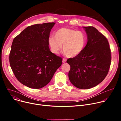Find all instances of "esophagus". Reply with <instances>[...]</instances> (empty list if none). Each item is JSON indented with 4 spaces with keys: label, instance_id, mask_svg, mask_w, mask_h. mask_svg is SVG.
Here are the masks:
<instances>
[{
    "label": "esophagus",
    "instance_id": "esophagus-1",
    "mask_svg": "<svg viewBox=\"0 0 121 121\" xmlns=\"http://www.w3.org/2000/svg\"><path fill=\"white\" fill-rule=\"evenodd\" d=\"M62 62H63V63H65L66 62V59L65 58H63Z\"/></svg>",
    "mask_w": 121,
    "mask_h": 121
}]
</instances>
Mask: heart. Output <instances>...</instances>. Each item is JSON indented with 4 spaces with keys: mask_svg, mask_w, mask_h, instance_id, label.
Returning a JSON list of instances; mask_svg holds the SVG:
<instances>
[{
    "mask_svg": "<svg viewBox=\"0 0 121 121\" xmlns=\"http://www.w3.org/2000/svg\"><path fill=\"white\" fill-rule=\"evenodd\" d=\"M86 40V34L83 31L62 28L55 32L54 36L49 37L48 43L54 54H58L63 45L64 53L72 57L77 56L83 51Z\"/></svg>",
    "mask_w": 121,
    "mask_h": 121,
    "instance_id": "obj_1",
    "label": "heart"
}]
</instances>
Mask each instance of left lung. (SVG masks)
<instances>
[{"label":"left lung","instance_id":"1","mask_svg":"<svg viewBox=\"0 0 121 121\" xmlns=\"http://www.w3.org/2000/svg\"><path fill=\"white\" fill-rule=\"evenodd\" d=\"M87 43L78 55L69 58V78L72 84L81 89H90L102 82L108 73L111 51L106 38L93 26L83 27Z\"/></svg>","mask_w":121,"mask_h":121}]
</instances>
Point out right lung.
Instances as JSON below:
<instances>
[{
  "mask_svg": "<svg viewBox=\"0 0 121 121\" xmlns=\"http://www.w3.org/2000/svg\"><path fill=\"white\" fill-rule=\"evenodd\" d=\"M55 22L28 26L13 41L9 55L11 68L23 85L33 89L47 85L62 63L50 52L48 38Z\"/></svg>",
  "mask_w": 121,
  "mask_h": 121,
  "instance_id": "add662e5",
  "label": "right lung"
}]
</instances>
